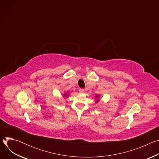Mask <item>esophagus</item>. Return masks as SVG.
Wrapping results in <instances>:
<instances>
[{
    "instance_id": "obj_1",
    "label": "esophagus",
    "mask_w": 159,
    "mask_h": 159,
    "mask_svg": "<svg viewBox=\"0 0 159 159\" xmlns=\"http://www.w3.org/2000/svg\"><path fill=\"white\" fill-rule=\"evenodd\" d=\"M79 91L80 93H84L85 92V90H84V89H79Z\"/></svg>"
}]
</instances>
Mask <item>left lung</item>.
Listing matches in <instances>:
<instances>
[{
  "mask_svg": "<svg viewBox=\"0 0 159 159\" xmlns=\"http://www.w3.org/2000/svg\"><path fill=\"white\" fill-rule=\"evenodd\" d=\"M96 98H99V96H98V95H96ZM99 100H98V101H96V102H99Z\"/></svg>",
  "mask_w": 159,
  "mask_h": 159,
  "instance_id": "left-lung-1",
  "label": "left lung"
}]
</instances>
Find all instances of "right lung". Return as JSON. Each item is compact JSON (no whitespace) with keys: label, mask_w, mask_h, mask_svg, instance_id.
<instances>
[{"label":"right lung","mask_w":159,"mask_h":159,"mask_svg":"<svg viewBox=\"0 0 159 159\" xmlns=\"http://www.w3.org/2000/svg\"><path fill=\"white\" fill-rule=\"evenodd\" d=\"M64 95H65V97H67V96H68V94H67L66 93H65Z\"/></svg>","instance_id":"right-lung-1"}]
</instances>
